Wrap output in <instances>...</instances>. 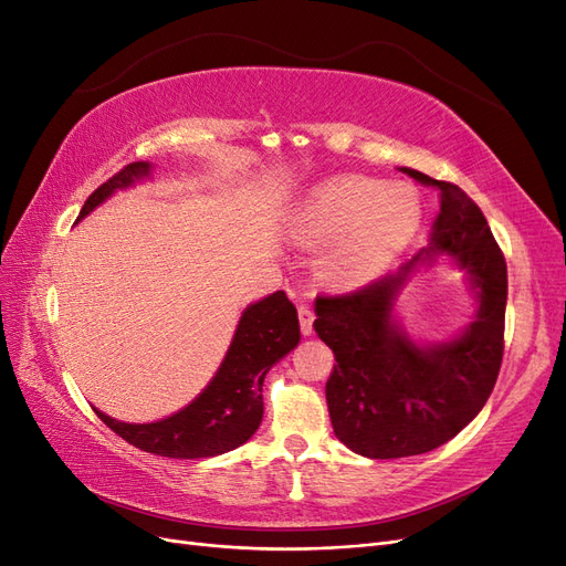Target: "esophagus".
<instances>
[{
  "instance_id": "34e87169",
  "label": "esophagus",
  "mask_w": 566,
  "mask_h": 566,
  "mask_svg": "<svg viewBox=\"0 0 566 566\" xmlns=\"http://www.w3.org/2000/svg\"><path fill=\"white\" fill-rule=\"evenodd\" d=\"M297 316H300V331H302V335H312L314 333V312L310 310V306H300Z\"/></svg>"
}]
</instances>
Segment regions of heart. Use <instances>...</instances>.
<instances>
[{
	"label": "heart",
	"mask_w": 566,
	"mask_h": 566,
	"mask_svg": "<svg viewBox=\"0 0 566 566\" xmlns=\"http://www.w3.org/2000/svg\"><path fill=\"white\" fill-rule=\"evenodd\" d=\"M422 224V202L406 184L333 177L304 196L295 241L325 245L318 273L335 287H361L399 260Z\"/></svg>",
	"instance_id": "1"
}]
</instances>
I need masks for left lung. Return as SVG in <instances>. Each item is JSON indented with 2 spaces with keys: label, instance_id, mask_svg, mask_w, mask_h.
<instances>
[{
  "label": "left lung",
  "instance_id": "left-lung-1",
  "mask_svg": "<svg viewBox=\"0 0 566 566\" xmlns=\"http://www.w3.org/2000/svg\"><path fill=\"white\" fill-rule=\"evenodd\" d=\"M439 191L430 243L399 271L347 295L318 297L314 331L335 354L325 401L335 437L358 455H420L453 439L491 397L503 361L507 266L486 217L455 184L401 167ZM449 253L469 273L478 314L443 343H416L392 302L420 263Z\"/></svg>",
  "mask_w": 566,
  "mask_h": 566
}]
</instances>
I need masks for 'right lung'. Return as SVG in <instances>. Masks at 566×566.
Instances as JSON below:
<instances>
[{
  "label": "right lung",
  "mask_w": 566,
  "mask_h": 566,
  "mask_svg": "<svg viewBox=\"0 0 566 566\" xmlns=\"http://www.w3.org/2000/svg\"><path fill=\"white\" fill-rule=\"evenodd\" d=\"M150 169V163H129L125 169H119L87 198L77 221L96 210L119 188H129L136 181L148 179ZM297 342L300 321L295 304L285 297L283 290H276L273 295L245 306L214 378L175 416L158 422L134 424L119 422L101 413L98 408L94 410L115 434L146 453L186 460L221 455L238 449L256 432L264 416L262 385L266 373L285 354L293 352Z\"/></svg>",
  "instance_id": "1"
}]
</instances>
